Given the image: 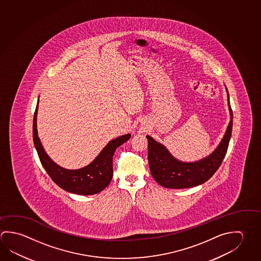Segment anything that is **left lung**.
<instances>
[{"label":"left lung","mask_w":261,"mask_h":261,"mask_svg":"<svg viewBox=\"0 0 261 261\" xmlns=\"http://www.w3.org/2000/svg\"><path fill=\"white\" fill-rule=\"evenodd\" d=\"M228 101L230 122L224 137L213 153L194 162H184L171 155L167 147L155 141L150 136L147 138V158L151 175L162 187L169 189H186L206 182L219 169L228 148L233 127V112Z\"/></svg>","instance_id":"8db88e82"}]
</instances>
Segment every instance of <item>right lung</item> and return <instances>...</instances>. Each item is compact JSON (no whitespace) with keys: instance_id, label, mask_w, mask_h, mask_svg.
I'll return each instance as SVG.
<instances>
[{"instance_id":"obj_1","label":"right lung","mask_w":261,"mask_h":261,"mask_svg":"<svg viewBox=\"0 0 261 261\" xmlns=\"http://www.w3.org/2000/svg\"><path fill=\"white\" fill-rule=\"evenodd\" d=\"M38 102L39 99L33 120V139L39 160L46 173L58 186L66 192L80 195H92L103 191L110 184L113 178V156L115 151L118 146L127 141L131 135L126 134L111 140L92 163L82 169H64L55 163L46 154L37 135Z\"/></svg>"}]
</instances>
